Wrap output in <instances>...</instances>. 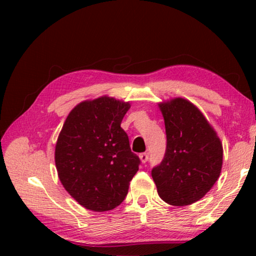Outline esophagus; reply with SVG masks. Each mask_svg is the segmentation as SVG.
I'll list each match as a JSON object with an SVG mask.
<instances>
[{"instance_id": "esophagus-1", "label": "esophagus", "mask_w": 256, "mask_h": 256, "mask_svg": "<svg viewBox=\"0 0 256 256\" xmlns=\"http://www.w3.org/2000/svg\"><path fill=\"white\" fill-rule=\"evenodd\" d=\"M148 158H149V155H148V154H146V152L140 154V160H141L142 163H146V160H148Z\"/></svg>"}]
</instances>
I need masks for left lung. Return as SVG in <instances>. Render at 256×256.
I'll return each instance as SVG.
<instances>
[{
  "instance_id": "8db88e82",
  "label": "left lung",
  "mask_w": 256,
  "mask_h": 256,
  "mask_svg": "<svg viewBox=\"0 0 256 256\" xmlns=\"http://www.w3.org/2000/svg\"><path fill=\"white\" fill-rule=\"evenodd\" d=\"M166 132V155L152 170L168 204H194L211 190L222 166V144L200 110L183 98L158 104Z\"/></svg>"
}]
</instances>
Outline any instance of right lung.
<instances>
[{
	"label": "right lung",
	"instance_id": "obj_1",
	"mask_svg": "<svg viewBox=\"0 0 256 256\" xmlns=\"http://www.w3.org/2000/svg\"><path fill=\"white\" fill-rule=\"evenodd\" d=\"M130 104L104 96L76 104L66 118L54 150L58 177L80 205L94 212L124 200L140 160L121 122Z\"/></svg>",
	"mask_w": 256,
	"mask_h": 256
}]
</instances>
